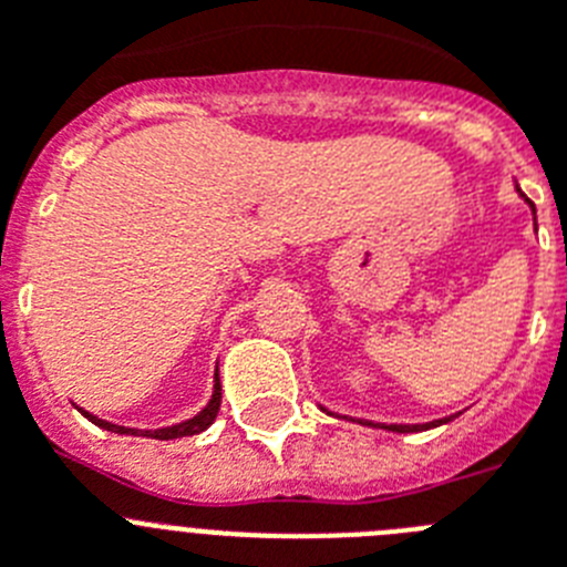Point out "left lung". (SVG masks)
<instances>
[{
    "mask_svg": "<svg viewBox=\"0 0 567 567\" xmlns=\"http://www.w3.org/2000/svg\"><path fill=\"white\" fill-rule=\"evenodd\" d=\"M517 193H519V187H517ZM523 195V193H519ZM525 198V195H523ZM525 202H528V198H525ZM530 204V202H528ZM530 209H534V204H530ZM449 420L452 417H443V420H432V423H423V425H380V429H389V432H398V434H409V432H425V429H434V425H443V423H449ZM372 425V423H369Z\"/></svg>",
    "mask_w": 567,
    "mask_h": 567,
    "instance_id": "left-lung-1",
    "label": "left lung"
}]
</instances>
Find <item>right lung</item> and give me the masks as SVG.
<instances>
[{
    "label": "right lung",
    "mask_w": 567,
    "mask_h": 567,
    "mask_svg": "<svg viewBox=\"0 0 567 567\" xmlns=\"http://www.w3.org/2000/svg\"><path fill=\"white\" fill-rule=\"evenodd\" d=\"M218 409H221V380H218V369H215V389H213V398H209V403L204 405L202 412L195 414V417L184 420V423H175V425H167V429H124V425H115V423H107V420H99L96 414L84 412V409H79V412L84 414V417L90 420V423H96L99 429H107V432H115V434H133V437H153V440H175V437H189V434H202L204 429H209L213 425V420L218 417Z\"/></svg>",
    "instance_id": "add662e5"
}]
</instances>
